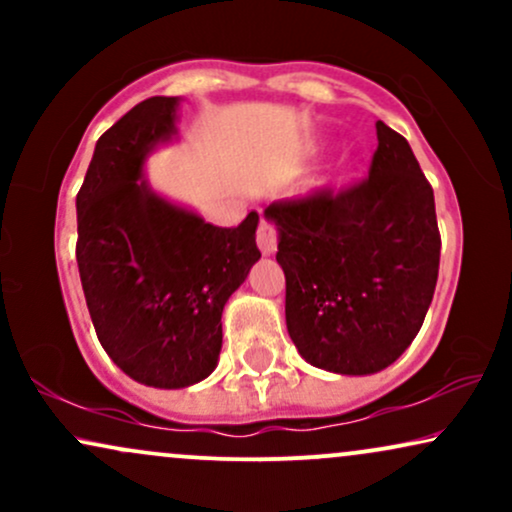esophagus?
Here are the masks:
<instances>
[{
	"label": "esophagus",
	"instance_id": "obj_1",
	"mask_svg": "<svg viewBox=\"0 0 512 512\" xmlns=\"http://www.w3.org/2000/svg\"><path fill=\"white\" fill-rule=\"evenodd\" d=\"M276 243H279V233H276V226L272 221L262 219L260 226H257V245L264 255H272L276 250Z\"/></svg>",
	"mask_w": 512,
	"mask_h": 512
}]
</instances>
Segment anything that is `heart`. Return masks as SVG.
Returning <instances> with one entry per match:
<instances>
[{"mask_svg": "<svg viewBox=\"0 0 512 512\" xmlns=\"http://www.w3.org/2000/svg\"><path fill=\"white\" fill-rule=\"evenodd\" d=\"M342 168H344V170H346V163H342Z\"/></svg>", "mask_w": 512, "mask_h": 512, "instance_id": "heart-1", "label": "heart"}]
</instances>
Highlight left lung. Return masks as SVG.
Segmentation results:
<instances>
[{"label":"left lung","mask_w":512,"mask_h":512,"mask_svg":"<svg viewBox=\"0 0 512 512\" xmlns=\"http://www.w3.org/2000/svg\"><path fill=\"white\" fill-rule=\"evenodd\" d=\"M368 178L264 209L286 276V327L310 366L378 373L419 334L433 301L440 233L433 187L402 134L378 120Z\"/></svg>","instance_id":"1"}]
</instances>
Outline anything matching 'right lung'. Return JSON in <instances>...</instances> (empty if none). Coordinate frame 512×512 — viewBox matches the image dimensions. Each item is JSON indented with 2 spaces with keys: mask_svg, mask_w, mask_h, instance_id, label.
<instances>
[{
  "mask_svg": "<svg viewBox=\"0 0 512 512\" xmlns=\"http://www.w3.org/2000/svg\"><path fill=\"white\" fill-rule=\"evenodd\" d=\"M178 98L134 105L96 142L76 195V262L98 342L132 380L195 385L216 368L221 313L260 260L257 211L233 228L158 197L144 158L175 134Z\"/></svg>",
  "mask_w": 512,
  "mask_h": 512,
  "instance_id": "add662e5",
  "label": "right lung"
}]
</instances>
